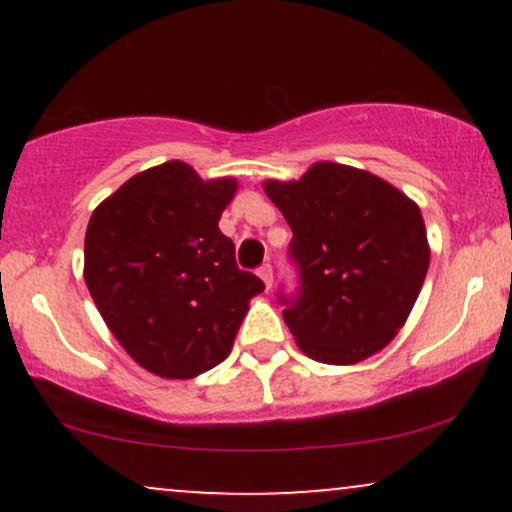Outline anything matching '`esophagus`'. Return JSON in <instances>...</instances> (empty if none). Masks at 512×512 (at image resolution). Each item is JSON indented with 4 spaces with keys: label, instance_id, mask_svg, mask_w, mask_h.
I'll use <instances>...</instances> for the list:
<instances>
[{
    "label": "esophagus",
    "instance_id": "34e87169",
    "mask_svg": "<svg viewBox=\"0 0 512 512\" xmlns=\"http://www.w3.org/2000/svg\"><path fill=\"white\" fill-rule=\"evenodd\" d=\"M257 274H260V279L264 281V289H272V279H274V269H272V264H262L260 269H257Z\"/></svg>",
    "mask_w": 512,
    "mask_h": 512
}]
</instances>
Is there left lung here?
I'll use <instances>...</instances> for the list:
<instances>
[{
    "instance_id": "8db88e82",
    "label": "left lung",
    "mask_w": 512,
    "mask_h": 512,
    "mask_svg": "<svg viewBox=\"0 0 512 512\" xmlns=\"http://www.w3.org/2000/svg\"><path fill=\"white\" fill-rule=\"evenodd\" d=\"M264 192L293 231L301 286L279 303L303 354L351 366L385 349L431 262L421 209L378 175L330 161L301 180H267Z\"/></svg>"
}]
</instances>
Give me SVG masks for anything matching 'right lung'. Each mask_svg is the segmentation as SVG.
Returning <instances> with one entry per match:
<instances>
[{
    "label": "right lung",
    "mask_w": 512,
    "mask_h": 512,
    "mask_svg": "<svg viewBox=\"0 0 512 512\" xmlns=\"http://www.w3.org/2000/svg\"><path fill=\"white\" fill-rule=\"evenodd\" d=\"M233 178L202 180L182 161L137 173L96 207L84 279L98 313L139 366L187 380L231 354L250 298L264 291L236 264L219 219Z\"/></svg>",
    "instance_id": "right-lung-1"
}]
</instances>
